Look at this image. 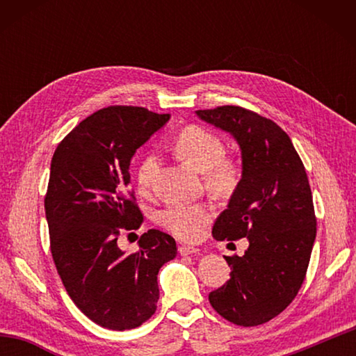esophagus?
Here are the masks:
<instances>
[{"label": "esophagus", "instance_id": "1", "mask_svg": "<svg viewBox=\"0 0 356 356\" xmlns=\"http://www.w3.org/2000/svg\"><path fill=\"white\" fill-rule=\"evenodd\" d=\"M200 251H201V250H200V248H195V246H185V245L179 246V252H180V256L197 254V252H200Z\"/></svg>", "mask_w": 356, "mask_h": 356}]
</instances>
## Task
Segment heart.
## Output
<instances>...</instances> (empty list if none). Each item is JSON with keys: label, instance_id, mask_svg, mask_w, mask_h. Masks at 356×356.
Masks as SVG:
<instances>
[{"label": "heart", "instance_id": "b5f03b06", "mask_svg": "<svg viewBox=\"0 0 356 356\" xmlns=\"http://www.w3.org/2000/svg\"><path fill=\"white\" fill-rule=\"evenodd\" d=\"M176 152L195 170L204 172L206 182L215 191H227L236 185L237 168L225 156L226 147L221 138L200 125H190L176 138ZM160 160L155 154L143 156L136 170V184L141 193L152 191L159 174ZM206 204L170 202L159 212L156 220L168 232L182 240H195L210 220Z\"/></svg>", "mask_w": 356, "mask_h": 356}]
</instances>
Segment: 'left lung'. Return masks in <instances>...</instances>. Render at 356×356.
<instances>
[{"instance_id":"1","label":"left lung","mask_w":356,"mask_h":356,"mask_svg":"<svg viewBox=\"0 0 356 356\" xmlns=\"http://www.w3.org/2000/svg\"><path fill=\"white\" fill-rule=\"evenodd\" d=\"M242 150V179L213 225L216 240L246 237L243 256H226L231 280L209 293L212 308L240 327L272 321L297 297L316 240V213L303 161L273 120L242 106L197 110Z\"/></svg>"}]
</instances>
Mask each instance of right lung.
Masks as SVG:
<instances>
[{
    "label": "right lung",
    "instance_id": "1",
    "mask_svg": "<svg viewBox=\"0 0 356 356\" xmlns=\"http://www.w3.org/2000/svg\"><path fill=\"white\" fill-rule=\"evenodd\" d=\"M170 114L141 106H108L81 120L58 144L50 166L45 216L61 281L84 316L108 330H131L154 316L156 275L176 257V240L159 229L125 254L122 231L143 222L130 188V160Z\"/></svg>",
    "mask_w": 356,
    "mask_h": 356
}]
</instances>
